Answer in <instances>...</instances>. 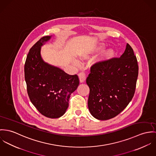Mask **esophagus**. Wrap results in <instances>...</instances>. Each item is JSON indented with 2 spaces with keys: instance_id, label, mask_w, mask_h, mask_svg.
<instances>
[{
  "instance_id": "obj_1",
  "label": "esophagus",
  "mask_w": 156,
  "mask_h": 156,
  "mask_svg": "<svg viewBox=\"0 0 156 156\" xmlns=\"http://www.w3.org/2000/svg\"><path fill=\"white\" fill-rule=\"evenodd\" d=\"M86 74L84 72H81L79 73V79H80V83H84V81L86 80Z\"/></svg>"
}]
</instances>
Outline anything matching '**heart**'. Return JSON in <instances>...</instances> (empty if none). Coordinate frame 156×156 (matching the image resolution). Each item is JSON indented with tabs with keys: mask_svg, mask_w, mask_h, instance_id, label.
Returning a JSON list of instances; mask_svg holds the SVG:
<instances>
[{
	"mask_svg": "<svg viewBox=\"0 0 156 156\" xmlns=\"http://www.w3.org/2000/svg\"><path fill=\"white\" fill-rule=\"evenodd\" d=\"M104 48V45H99L96 48V51H99L102 50H103ZM115 54V52L114 51V50L112 49H109L107 51H106L105 52H104V54L101 56V57L99 58V59L98 60L99 62H105L106 61L111 58H112L114 56ZM87 56H85V57H86ZM74 63L76 65H79V62L76 60L74 61Z\"/></svg>",
	"mask_w": 156,
	"mask_h": 156,
	"instance_id": "obj_1",
	"label": "heart"
}]
</instances>
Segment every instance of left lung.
I'll return each instance as SVG.
<instances>
[{"label":"left lung","mask_w":156,"mask_h":156,"mask_svg":"<svg viewBox=\"0 0 156 156\" xmlns=\"http://www.w3.org/2000/svg\"><path fill=\"white\" fill-rule=\"evenodd\" d=\"M138 69L136 57L129 44L120 57L91 66L86 80L90 88L88 106L94 118L109 120L126 108L135 92Z\"/></svg>","instance_id":"8db88e82"}]
</instances>
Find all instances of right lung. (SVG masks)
<instances>
[{
    "instance_id": "right-lung-1",
    "label": "right lung",
    "mask_w": 156,
    "mask_h": 156,
    "mask_svg": "<svg viewBox=\"0 0 156 156\" xmlns=\"http://www.w3.org/2000/svg\"><path fill=\"white\" fill-rule=\"evenodd\" d=\"M51 36L41 37L30 48L24 65V78L31 102L43 115L62 117L69 106L70 94L80 84L77 75H71L42 60L41 48Z\"/></svg>"
}]
</instances>
